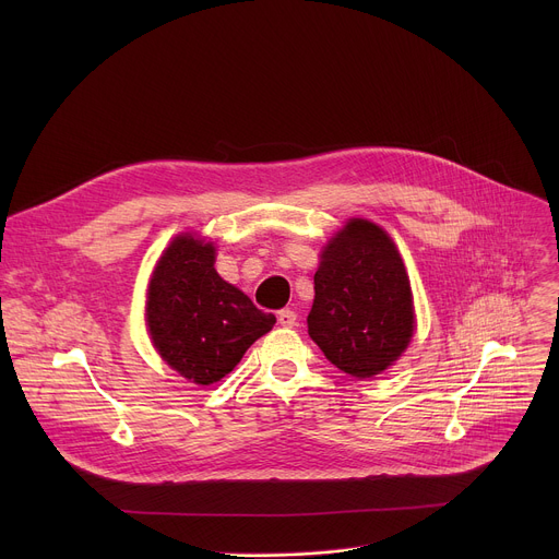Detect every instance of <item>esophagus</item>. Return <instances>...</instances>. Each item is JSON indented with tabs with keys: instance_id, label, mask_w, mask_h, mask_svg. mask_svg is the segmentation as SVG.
<instances>
[{
	"instance_id": "esophagus-1",
	"label": "esophagus",
	"mask_w": 559,
	"mask_h": 559,
	"mask_svg": "<svg viewBox=\"0 0 559 559\" xmlns=\"http://www.w3.org/2000/svg\"><path fill=\"white\" fill-rule=\"evenodd\" d=\"M278 323L283 328H294L296 325V311L294 309H281L278 311Z\"/></svg>"
}]
</instances>
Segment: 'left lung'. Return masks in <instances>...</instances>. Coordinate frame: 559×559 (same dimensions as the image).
Wrapping results in <instances>:
<instances>
[{"label":"left lung","instance_id":"1","mask_svg":"<svg viewBox=\"0 0 559 559\" xmlns=\"http://www.w3.org/2000/svg\"><path fill=\"white\" fill-rule=\"evenodd\" d=\"M313 289L307 332L341 371L371 378L407 349L412 287L401 254L378 225L349 221L325 248Z\"/></svg>","mask_w":559,"mask_h":559}]
</instances>
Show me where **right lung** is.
Here are the masks:
<instances>
[{"label":"right lung","mask_w":559,"mask_h":559,"mask_svg":"<svg viewBox=\"0 0 559 559\" xmlns=\"http://www.w3.org/2000/svg\"><path fill=\"white\" fill-rule=\"evenodd\" d=\"M162 358L183 378L212 384L229 373L276 318L214 270V246L179 236L156 263L145 305Z\"/></svg>","instance_id":"obj_1"}]
</instances>
